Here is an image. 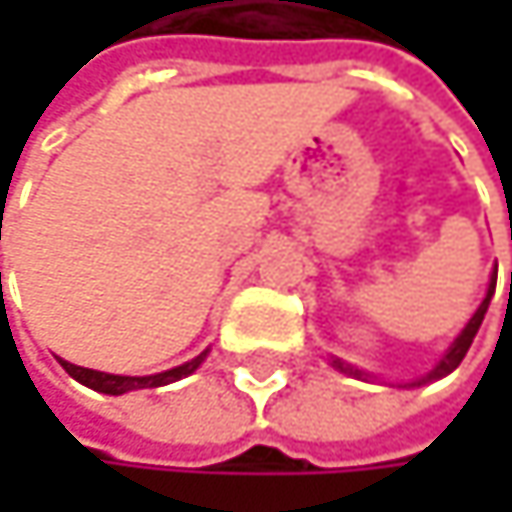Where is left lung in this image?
<instances>
[{
	"label": "left lung",
	"instance_id": "8db88e82",
	"mask_svg": "<svg viewBox=\"0 0 512 512\" xmlns=\"http://www.w3.org/2000/svg\"><path fill=\"white\" fill-rule=\"evenodd\" d=\"M495 278H498V272H492V278H489V290H486L483 302L477 305V311L471 314V320L465 323V329H462L460 335L454 338V344L445 350V356L439 358L427 373L415 376L412 382H397V388H421V385H430V382H436V379H442V376H448V373H454V370L460 367V361L465 358V353H468V347H471V341H474V335H477V329H480V323H483V317H486L489 299H492V293H495ZM329 364H332L335 370H341V373L353 376V379H361V382H382V379H379V376H373L370 370H361V367L350 364V361H344V358L329 356ZM391 385H394V382H391Z\"/></svg>",
	"mask_w": 512,
	"mask_h": 512
}]
</instances>
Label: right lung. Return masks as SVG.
Returning a JSON list of instances; mask_svg holds the SVG:
<instances>
[{
    "label": "right lung",
    "mask_w": 512,
    "mask_h": 512,
    "mask_svg": "<svg viewBox=\"0 0 512 512\" xmlns=\"http://www.w3.org/2000/svg\"><path fill=\"white\" fill-rule=\"evenodd\" d=\"M207 353H210V347H207L204 353H198L192 361H183V364H177V367H171V370L151 373V376H121V373H103V370L79 367V364H70V361H64V358H58V361H61V367H64L76 382H82L85 388H94V391H100V394H112V397H118V394H127V391L159 388V385L177 382V379H183V376L195 373V370L204 364Z\"/></svg>",
    "instance_id": "right-lung-1"
}]
</instances>
